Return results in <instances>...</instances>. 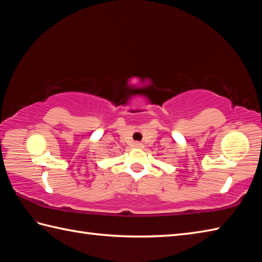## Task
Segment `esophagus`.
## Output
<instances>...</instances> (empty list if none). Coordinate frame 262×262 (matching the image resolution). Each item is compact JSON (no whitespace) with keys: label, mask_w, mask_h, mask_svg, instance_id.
<instances>
[{"label":"esophagus","mask_w":262,"mask_h":262,"mask_svg":"<svg viewBox=\"0 0 262 262\" xmlns=\"http://www.w3.org/2000/svg\"><path fill=\"white\" fill-rule=\"evenodd\" d=\"M134 146L137 147V148H142L143 147V144L140 143V142H136V143H134Z\"/></svg>","instance_id":"obj_1"}]
</instances>
